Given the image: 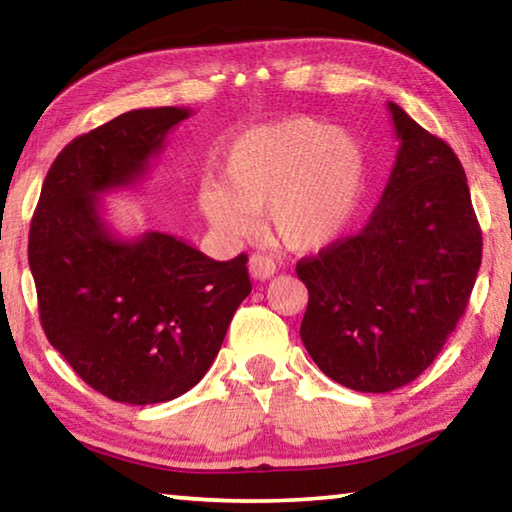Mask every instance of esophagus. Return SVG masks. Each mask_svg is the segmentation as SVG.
<instances>
[{"label":"esophagus","instance_id":"obj_1","mask_svg":"<svg viewBox=\"0 0 512 512\" xmlns=\"http://www.w3.org/2000/svg\"><path fill=\"white\" fill-rule=\"evenodd\" d=\"M248 271L253 280H268L275 275V262L266 255H253L248 259Z\"/></svg>","mask_w":512,"mask_h":512}]
</instances>
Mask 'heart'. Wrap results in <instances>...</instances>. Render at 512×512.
<instances>
[{
  "instance_id": "b5f03b06",
  "label": "heart",
  "mask_w": 512,
  "mask_h": 512,
  "mask_svg": "<svg viewBox=\"0 0 512 512\" xmlns=\"http://www.w3.org/2000/svg\"><path fill=\"white\" fill-rule=\"evenodd\" d=\"M366 164L357 142L311 117L248 128L228 146L221 180L205 178L198 207L221 237L255 232L264 212L271 235L296 253L334 244L357 212Z\"/></svg>"
}]
</instances>
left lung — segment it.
Returning <instances> with one entry per match:
<instances>
[{
    "instance_id": "left-lung-1",
    "label": "left lung",
    "mask_w": 512,
    "mask_h": 512,
    "mask_svg": "<svg viewBox=\"0 0 512 512\" xmlns=\"http://www.w3.org/2000/svg\"><path fill=\"white\" fill-rule=\"evenodd\" d=\"M400 140L359 235L300 259L309 291L300 339L336 384L388 393L427 370L465 314L481 228L456 153L388 101Z\"/></svg>"
}]
</instances>
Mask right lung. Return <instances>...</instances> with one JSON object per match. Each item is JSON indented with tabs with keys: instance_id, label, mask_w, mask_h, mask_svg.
<instances>
[{
	"instance_id": "obj_1",
	"label": "right lung",
	"mask_w": 512,
	"mask_h": 512,
	"mask_svg": "<svg viewBox=\"0 0 512 512\" xmlns=\"http://www.w3.org/2000/svg\"><path fill=\"white\" fill-rule=\"evenodd\" d=\"M187 108H144L69 142L29 232L40 323L85 384L124 404L176 400L203 379L250 293L246 255L214 262L187 241L112 235L99 196L131 187Z\"/></svg>"
}]
</instances>
